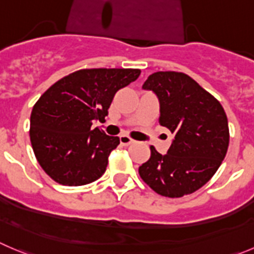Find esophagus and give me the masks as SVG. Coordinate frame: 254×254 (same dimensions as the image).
I'll use <instances>...</instances> for the list:
<instances>
[{
    "label": "esophagus",
    "mask_w": 254,
    "mask_h": 254,
    "mask_svg": "<svg viewBox=\"0 0 254 254\" xmlns=\"http://www.w3.org/2000/svg\"><path fill=\"white\" fill-rule=\"evenodd\" d=\"M120 141H121V144H122V146H128V144L133 143L134 139H132L131 137H128V136H126V134H122V136L120 137Z\"/></svg>",
    "instance_id": "esophagus-1"
}]
</instances>
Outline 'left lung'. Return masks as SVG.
Masks as SVG:
<instances>
[{
	"label": "left lung",
	"instance_id": "8db88e82",
	"mask_svg": "<svg viewBox=\"0 0 254 254\" xmlns=\"http://www.w3.org/2000/svg\"><path fill=\"white\" fill-rule=\"evenodd\" d=\"M142 88L159 101V123L173 134L166 154L151 146V157L138 168L156 193L178 198L206 185L228 149V120L221 103L182 72H154Z\"/></svg>",
	"mask_w": 254,
	"mask_h": 254
}]
</instances>
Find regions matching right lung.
<instances>
[{"instance_id": "obj_1", "label": "right lung", "mask_w": 254, "mask_h": 254, "mask_svg": "<svg viewBox=\"0 0 254 254\" xmlns=\"http://www.w3.org/2000/svg\"><path fill=\"white\" fill-rule=\"evenodd\" d=\"M141 74L134 68H89L69 73L33 106L30 138L42 170L57 183L83 186L105 173L120 138L93 121L105 120L118 89Z\"/></svg>"}]
</instances>
